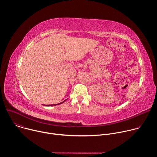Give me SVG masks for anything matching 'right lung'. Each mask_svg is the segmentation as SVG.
I'll list each match as a JSON object with an SVG mask.
<instances>
[{"instance_id":"obj_1","label":"right lung","mask_w":157,"mask_h":157,"mask_svg":"<svg viewBox=\"0 0 157 157\" xmlns=\"http://www.w3.org/2000/svg\"><path fill=\"white\" fill-rule=\"evenodd\" d=\"M66 100H64V101H63V102H60V103H59V104H53V105H45L44 106H53V105H59V104H62V103H63V102H64V101H66Z\"/></svg>"}]
</instances>
